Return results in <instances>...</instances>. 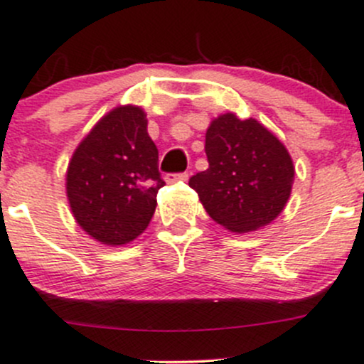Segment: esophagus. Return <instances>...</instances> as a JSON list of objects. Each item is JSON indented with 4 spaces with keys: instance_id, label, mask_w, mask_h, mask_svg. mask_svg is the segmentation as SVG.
<instances>
[{
    "instance_id": "esophagus-1",
    "label": "esophagus",
    "mask_w": 364,
    "mask_h": 364,
    "mask_svg": "<svg viewBox=\"0 0 364 364\" xmlns=\"http://www.w3.org/2000/svg\"><path fill=\"white\" fill-rule=\"evenodd\" d=\"M188 179V174L186 172H181V174H167L165 176V181L168 183V185H172V183H178V181H186Z\"/></svg>"
}]
</instances>
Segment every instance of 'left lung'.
Here are the masks:
<instances>
[{
  "instance_id": "obj_1",
  "label": "left lung",
  "mask_w": 364,
  "mask_h": 364,
  "mask_svg": "<svg viewBox=\"0 0 364 364\" xmlns=\"http://www.w3.org/2000/svg\"><path fill=\"white\" fill-rule=\"evenodd\" d=\"M209 167L188 185L223 229L247 234L284 211L294 183V164L284 142L253 117L225 112L205 130Z\"/></svg>"
}]
</instances>
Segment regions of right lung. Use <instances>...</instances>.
Segmentation results:
<instances>
[{
  "label": "right lung",
  "mask_w": 364,
  "mask_h": 364,
  "mask_svg": "<svg viewBox=\"0 0 364 364\" xmlns=\"http://www.w3.org/2000/svg\"><path fill=\"white\" fill-rule=\"evenodd\" d=\"M164 185L159 149L139 105H117L102 116L68 161L70 211L84 232L107 247L144 232Z\"/></svg>",
  "instance_id": "right-lung-1"
}]
</instances>
